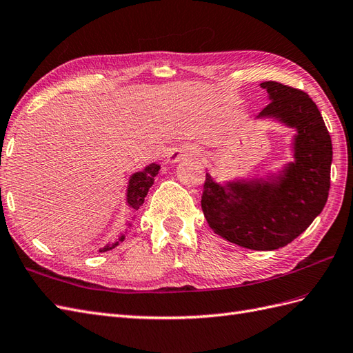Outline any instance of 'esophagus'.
Wrapping results in <instances>:
<instances>
[{"instance_id": "obj_1", "label": "esophagus", "mask_w": 353, "mask_h": 353, "mask_svg": "<svg viewBox=\"0 0 353 353\" xmlns=\"http://www.w3.org/2000/svg\"><path fill=\"white\" fill-rule=\"evenodd\" d=\"M196 157V152L192 149H188V148H177L173 149L167 157V162L168 164H176V162L182 161L185 158H195Z\"/></svg>"}]
</instances>
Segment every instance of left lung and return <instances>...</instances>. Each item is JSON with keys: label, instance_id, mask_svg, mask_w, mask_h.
<instances>
[{"label": "left lung", "instance_id": "8db88e82", "mask_svg": "<svg viewBox=\"0 0 353 353\" xmlns=\"http://www.w3.org/2000/svg\"><path fill=\"white\" fill-rule=\"evenodd\" d=\"M270 104L256 121L295 130L292 161L263 177L219 183L205 174L201 207L209 227L234 245L254 250L286 246L304 232L328 200L332 144L318 107L303 90L277 82L259 85Z\"/></svg>", "mask_w": 353, "mask_h": 353}]
</instances>
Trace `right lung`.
Returning a JSON list of instances; mask_svg holds the SVG:
<instances>
[{
	"label": "right lung",
	"mask_w": 353,
	"mask_h": 353,
	"mask_svg": "<svg viewBox=\"0 0 353 353\" xmlns=\"http://www.w3.org/2000/svg\"><path fill=\"white\" fill-rule=\"evenodd\" d=\"M159 168H161L159 164H157V162H152V164L144 167L141 171H135L134 174H131V177L128 180V186H126V205L131 207L132 210H139L140 205H143L144 196L148 195L150 186L153 185V180H155V177L159 173ZM135 218L132 216V221ZM126 225H128V228H131L132 222L126 221ZM123 240H125V234H121V236L117 237L114 241H108L104 248L99 249V252L112 250Z\"/></svg>",
	"instance_id": "obj_1"
}]
</instances>
